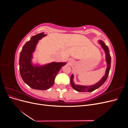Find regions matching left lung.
<instances>
[{
    "instance_id": "1",
    "label": "left lung",
    "mask_w": 128,
    "mask_h": 128,
    "mask_svg": "<svg viewBox=\"0 0 128 128\" xmlns=\"http://www.w3.org/2000/svg\"><path fill=\"white\" fill-rule=\"evenodd\" d=\"M99 42L100 44L102 45V48L104 50L106 53V59L107 64V67L105 72V75L102 77V78L101 79L99 82L96 83V84L93 85L92 86H77V85H75L74 83L73 82V78L74 75H72L70 77V84L71 86L72 87V88L74 89L75 90L78 91V92H92L94 91V90H96V88H99L100 86H101L104 83V82L106 80L108 76L109 75V72L110 68V64H111V56L110 54V50L108 48V46L104 43V42L99 40Z\"/></svg>"
}]
</instances>
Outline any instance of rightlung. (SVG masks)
<instances>
[{
    "label": "right lung",
    "instance_id": "obj_1",
    "mask_svg": "<svg viewBox=\"0 0 128 128\" xmlns=\"http://www.w3.org/2000/svg\"><path fill=\"white\" fill-rule=\"evenodd\" d=\"M46 36L43 32L38 34L26 42L20 52L19 68L22 80L33 89L45 90L51 88L59 70L66 63L52 62L42 67H33L31 64L32 53L38 40Z\"/></svg>",
    "mask_w": 128,
    "mask_h": 128
}]
</instances>
